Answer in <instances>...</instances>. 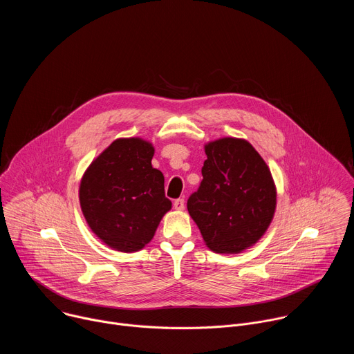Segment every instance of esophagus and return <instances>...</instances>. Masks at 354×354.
I'll list each match as a JSON object with an SVG mask.
<instances>
[{
  "mask_svg": "<svg viewBox=\"0 0 354 354\" xmlns=\"http://www.w3.org/2000/svg\"><path fill=\"white\" fill-rule=\"evenodd\" d=\"M174 207H175L176 210H183V209H185V200H183V198H176V200L174 201Z\"/></svg>",
  "mask_w": 354,
  "mask_h": 354,
  "instance_id": "1",
  "label": "esophagus"
}]
</instances>
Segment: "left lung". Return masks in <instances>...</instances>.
<instances>
[{
    "label": "left lung",
    "mask_w": 354,
    "mask_h": 354,
    "mask_svg": "<svg viewBox=\"0 0 354 354\" xmlns=\"http://www.w3.org/2000/svg\"><path fill=\"white\" fill-rule=\"evenodd\" d=\"M203 180L187 198V212L206 245L217 254H239L266 232L276 210L269 167L246 140L206 144Z\"/></svg>",
    "instance_id": "obj_1"
}]
</instances>
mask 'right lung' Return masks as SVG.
<instances>
[{"mask_svg": "<svg viewBox=\"0 0 354 354\" xmlns=\"http://www.w3.org/2000/svg\"><path fill=\"white\" fill-rule=\"evenodd\" d=\"M154 147L141 138H118L85 171L80 185L82 214L93 234L120 252L153 239L171 210L164 175L153 168Z\"/></svg>", "mask_w": 354, "mask_h": 354, "instance_id": "obj_1", "label": "right lung"}]
</instances>
